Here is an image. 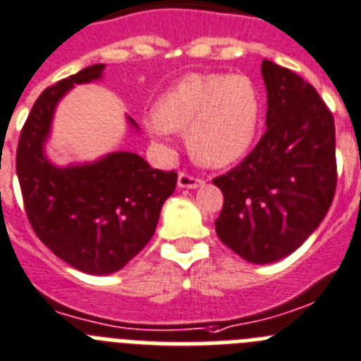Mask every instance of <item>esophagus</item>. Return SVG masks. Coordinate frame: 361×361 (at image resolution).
<instances>
[{
  "instance_id": "obj_1",
  "label": "esophagus",
  "mask_w": 361,
  "mask_h": 361,
  "mask_svg": "<svg viewBox=\"0 0 361 361\" xmlns=\"http://www.w3.org/2000/svg\"><path fill=\"white\" fill-rule=\"evenodd\" d=\"M203 183H205V180L187 174V172H180V176H178V187L180 189H198Z\"/></svg>"
}]
</instances>
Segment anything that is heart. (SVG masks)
<instances>
[{
	"mask_svg": "<svg viewBox=\"0 0 361 361\" xmlns=\"http://www.w3.org/2000/svg\"><path fill=\"white\" fill-rule=\"evenodd\" d=\"M262 99L245 74H189L163 94L149 130L185 133L189 152L209 167H227L252 149Z\"/></svg>",
	"mask_w": 361,
	"mask_h": 361,
	"instance_id": "1",
	"label": "heart"
}]
</instances>
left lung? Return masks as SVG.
Listing matches in <instances>:
<instances>
[{"label": "left lung", "mask_w": 361, "mask_h": 361, "mask_svg": "<svg viewBox=\"0 0 361 361\" xmlns=\"http://www.w3.org/2000/svg\"><path fill=\"white\" fill-rule=\"evenodd\" d=\"M267 130L224 176L216 234L250 263L289 256L314 233L336 190L334 118L314 87L263 59Z\"/></svg>", "instance_id": "8db88e82"}]
</instances>
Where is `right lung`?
Returning a JSON list of instances; mask_svg holds the SVG:
<instances>
[{
  "instance_id": "right-lung-1",
  "label": "right lung",
  "mask_w": 361,
  "mask_h": 361,
  "mask_svg": "<svg viewBox=\"0 0 361 361\" xmlns=\"http://www.w3.org/2000/svg\"><path fill=\"white\" fill-rule=\"evenodd\" d=\"M98 63L39 94L21 130L16 172L34 233L58 258L87 274H112L149 243L165 200L176 189L174 171L152 169L134 152H111L83 165L58 167L45 142L59 99L74 85L102 78ZM130 127L137 128L133 118Z\"/></svg>"
}]
</instances>
